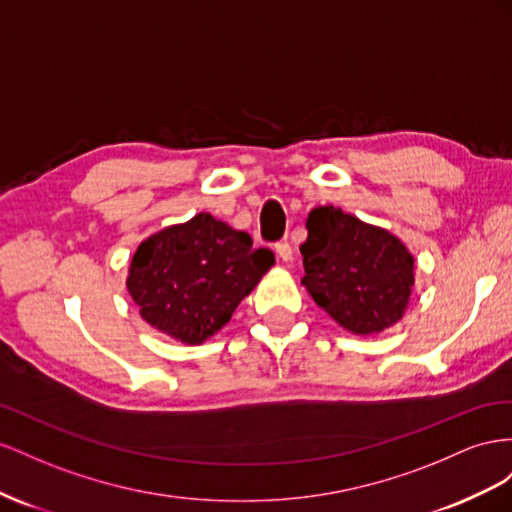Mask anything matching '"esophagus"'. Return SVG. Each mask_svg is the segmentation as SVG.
<instances>
[{"instance_id":"1","label":"esophagus","mask_w":512,"mask_h":512,"mask_svg":"<svg viewBox=\"0 0 512 512\" xmlns=\"http://www.w3.org/2000/svg\"><path fill=\"white\" fill-rule=\"evenodd\" d=\"M274 248H276V255H279L283 261H289L291 255H294L291 253V244L287 240H279L274 244Z\"/></svg>"}]
</instances>
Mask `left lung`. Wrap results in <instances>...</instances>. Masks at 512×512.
<instances>
[{
	"instance_id": "obj_1",
	"label": "left lung",
	"mask_w": 512,
	"mask_h": 512,
	"mask_svg": "<svg viewBox=\"0 0 512 512\" xmlns=\"http://www.w3.org/2000/svg\"><path fill=\"white\" fill-rule=\"evenodd\" d=\"M300 244L313 300L356 334L382 332L399 321L414 285V259L388 231L339 208H315Z\"/></svg>"
}]
</instances>
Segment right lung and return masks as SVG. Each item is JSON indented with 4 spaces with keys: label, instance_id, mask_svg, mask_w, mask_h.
I'll return each instance as SVG.
<instances>
[{
    "label": "right lung",
    "instance_id": "obj_1",
    "mask_svg": "<svg viewBox=\"0 0 512 512\" xmlns=\"http://www.w3.org/2000/svg\"><path fill=\"white\" fill-rule=\"evenodd\" d=\"M272 264L274 255L253 248L246 231L201 212L141 242L126 285L150 326L201 343L227 324Z\"/></svg>",
    "mask_w": 512,
    "mask_h": 512
}]
</instances>
